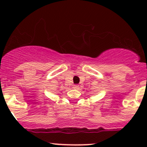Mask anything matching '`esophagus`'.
Instances as JSON below:
<instances>
[{"label": "esophagus", "mask_w": 147, "mask_h": 147, "mask_svg": "<svg viewBox=\"0 0 147 147\" xmlns=\"http://www.w3.org/2000/svg\"><path fill=\"white\" fill-rule=\"evenodd\" d=\"M79 85H77V84H75V85H74L73 86V88H75V89H77V90H78V89L79 88Z\"/></svg>", "instance_id": "esophagus-1"}]
</instances>
